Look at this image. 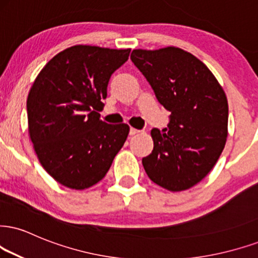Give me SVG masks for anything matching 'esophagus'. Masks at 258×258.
Returning <instances> with one entry per match:
<instances>
[{"mask_svg": "<svg viewBox=\"0 0 258 258\" xmlns=\"http://www.w3.org/2000/svg\"><path fill=\"white\" fill-rule=\"evenodd\" d=\"M139 133H141V130H138L135 128H130V130H129V135H132V136L139 134Z\"/></svg>", "mask_w": 258, "mask_h": 258, "instance_id": "obj_1", "label": "esophagus"}]
</instances>
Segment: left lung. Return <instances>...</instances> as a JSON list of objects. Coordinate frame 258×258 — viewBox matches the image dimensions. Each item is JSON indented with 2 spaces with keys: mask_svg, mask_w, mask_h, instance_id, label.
<instances>
[{
  "mask_svg": "<svg viewBox=\"0 0 258 258\" xmlns=\"http://www.w3.org/2000/svg\"><path fill=\"white\" fill-rule=\"evenodd\" d=\"M130 58L171 113L163 133L152 129L146 173L170 191L189 189L211 172L226 144V94L205 63L179 47L133 50Z\"/></svg>",
  "mask_w": 258,
  "mask_h": 258,
  "instance_id": "obj_1",
  "label": "left lung"
}]
</instances>
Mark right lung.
<instances>
[{"label": "right lung", "instance_id": "obj_1", "mask_svg": "<svg viewBox=\"0 0 258 258\" xmlns=\"http://www.w3.org/2000/svg\"><path fill=\"white\" fill-rule=\"evenodd\" d=\"M130 49L75 45L50 59L27 98L28 133L39 163L56 182L75 190L103 179L129 134L107 124L103 107L111 75Z\"/></svg>", "mask_w": 258, "mask_h": 258}]
</instances>
